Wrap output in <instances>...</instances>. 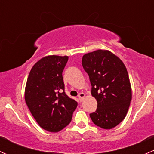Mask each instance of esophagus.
I'll return each instance as SVG.
<instances>
[{
    "label": "esophagus",
    "instance_id": "1",
    "mask_svg": "<svg viewBox=\"0 0 154 154\" xmlns=\"http://www.w3.org/2000/svg\"><path fill=\"white\" fill-rule=\"evenodd\" d=\"M85 97V94L84 93H80V94H78V99L80 101H82V100H83V98H84Z\"/></svg>",
    "mask_w": 154,
    "mask_h": 154
}]
</instances>
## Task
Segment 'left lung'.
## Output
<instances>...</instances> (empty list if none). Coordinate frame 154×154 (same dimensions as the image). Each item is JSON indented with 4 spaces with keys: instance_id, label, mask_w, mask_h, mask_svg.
I'll return each instance as SVG.
<instances>
[{
    "instance_id": "1",
    "label": "left lung",
    "mask_w": 154,
    "mask_h": 154,
    "mask_svg": "<svg viewBox=\"0 0 154 154\" xmlns=\"http://www.w3.org/2000/svg\"><path fill=\"white\" fill-rule=\"evenodd\" d=\"M82 65L89 77L97 108L90 114L93 123L112 129L125 119L132 99L128 73L123 62L106 50L83 55Z\"/></svg>"
}]
</instances>
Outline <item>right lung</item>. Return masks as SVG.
Returning a JSON list of instances; mask_svg holds the SVG:
<instances>
[{
  "label": "right lung",
  "instance_id": "add662e5",
  "mask_svg": "<svg viewBox=\"0 0 154 154\" xmlns=\"http://www.w3.org/2000/svg\"><path fill=\"white\" fill-rule=\"evenodd\" d=\"M68 57L48 56L31 69L24 97L31 114L44 130L60 131L71 122L77 102L65 92L63 71Z\"/></svg>",
  "mask_w": 154,
  "mask_h": 154
}]
</instances>
